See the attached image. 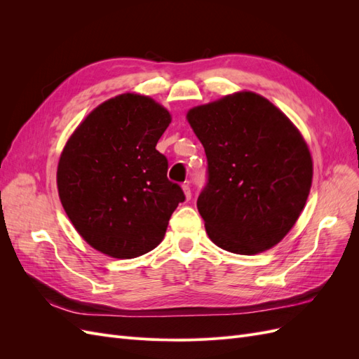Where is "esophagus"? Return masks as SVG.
Segmentation results:
<instances>
[{"label":"esophagus","instance_id":"1","mask_svg":"<svg viewBox=\"0 0 359 359\" xmlns=\"http://www.w3.org/2000/svg\"><path fill=\"white\" fill-rule=\"evenodd\" d=\"M182 191H184V194H186L187 201L191 199V189H190L189 184H182Z\"/></svg>","mask_w":359,"mask_h":359}]
</instances>
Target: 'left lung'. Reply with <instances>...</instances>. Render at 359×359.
<instances>
[{
  "label": "left lung",
  "mask_w": 359,
  "mask_h": 359,
  "mask_svg": "<svg viewBox=\"0 0 359 359\" xmlns=\"http://www.w3.org/2000/svg\"><path fill=\"white\" fill-rule=\"evenodd\" d=\"M187 121L208 160L198 210L211 241L236 255L278 244L311 187L313 161L298 128L252 91L193 107Z\"/></svg>",
  "instance_id": "left-lung-1"
}]
</instances>
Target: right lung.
<instances>
[{"label": "right lung", "instance_id": "obj_1", "mask_svg": "<svg viewBox=\"0 0 359 359\" xmlns=\"http://www.w3.org/2000/svg\"><path fill=\"white\" fill-rule=\"evenodd\" d=\"M170 114L147 95L121 94L97 106L64 147L58 194L74 229L99 252L133 259L156 248L182 189L168 180L156 149Z\"/></svg>", "mask_w": 359, "mask_h": 359}]
</instances>
